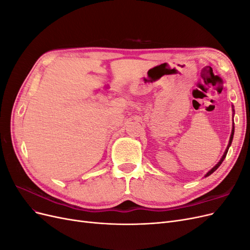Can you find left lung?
Masks as SVG:
<instances>
[{"mask_svg":"<svg viewBox=\"0 0 250 250\" xmlns=\"http://www.w3.org/2000/svg\"><path fill=\"white\" fill-rule=\"evenodd\" d=\"M232 108V121H233V116H234V109H233V106L231 107ZM233 133H234V123H232V129H231V134H230V138H229V145H228V147H226V149H225V151H224V153H223V155H222V157L220 158V161H219L217 164H216V166H214L213 168H211L206 175H204V177H208V176H209L210 174H213L219 167H220V165L222 164V162L224 161V158H225V156H226V154H228V151H229V147H230V145H231V142H232V139H233Z\"/></svg>","mask_w":250,"mask_h":250,"instance_id":"1","label":"left lung"}]
</instances>
